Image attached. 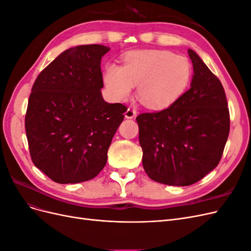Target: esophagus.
<instances>
[{
  "label": "esophagus",
  "mask_w": 251,
  "mask_h": 251,
  "mask_svg": "<svg viewBox=\"0 0 251 251\" xmlns=\"http://www.w3.org/2000/svg\"><path fill=\"white\" fill-rule=\"evenodd\" d=\"M125 116L127 119H132V118H134L136 116V111L134 109H132V108H128L126 111V113H125Z\"/></svg>",
  "instance_id": "34e87169"
}]
</instances>
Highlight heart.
<instances>
[{"mask_svg":"<svg viewBox=\"0 0 251 251\" xmlns=\"http://www.w3.org/2000/svg\"><path fill=\"white\" fill-rule=\"evenodd\" d=\"M192 78V66L184 56L165 50L132 51L124 67L108 64L103 80L117 100L130 96L134 85L149 107L165 108L183 94Z\"/></svg>","mask_w":251,"mask_h":251,"instance_id":"heart-1","label":"heart"}]
</instances>
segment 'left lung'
I'll use <instances>...</instances> for the list:
<instances>
[{
  "mask_svg": "<svg viewBox=\"0 0 251 251\" xmlns=\"http://www.w3.org/2000/svg\"><path fill=\"white\" fill-rule=\"evenodd\" d=\"M192 86L169 108L136 117L142 164L159 183L188 186L200 181L221 160L230 118L221 81L189 49Z\"/></svg>",
  "mask_w": 251,
  "mask_h": 251,
  "instance_id": "8db88e82",
  "label": "left lung"
}]
</instances>
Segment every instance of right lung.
<instances>
[{
    "label": "right lung",
    "instance_id": "right-lung-1",
    "mask_svg": "<svg viewBox=\"0 0 251 251\" xmlns=\"http://www.w3.org/2000/svg\"><path fill=\"white\" fill-rule=\"evenodd\" d=\"M102 45L64 51L36 77L29 96L25 130L30 157L56 183L96 177L107 163L114 134L127 110L103 100Z\"/></svg>",
    "mask_w": 251,
    "mask_h": 251
}]
</instances>
